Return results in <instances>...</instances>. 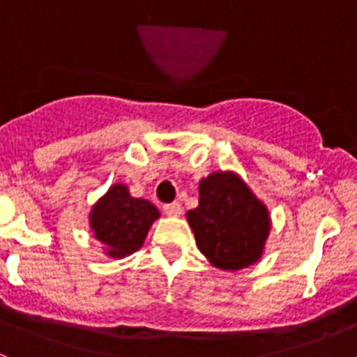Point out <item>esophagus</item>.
<instances>
[{"label": "esophagus", "mask_w": 357, "mask_h": 357, "mask_svg": "<svg viewBox=\"0 0 357 357\" xmlns=\"http://www.w3.org/2000/svg\"><path fill=\"white\" fill-rule=\"evenodd\" d=\"M164 213L168 214V216H173V218L181 216V214H182L181 204H178V202H173V204H166V206H164Z\"/></svg>", "instance_id": "34e87169"}]
</instances>
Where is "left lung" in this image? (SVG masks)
Segmentation results:
<instances>
[{
  "mask_svg": "<svg viewBox=\"0 0 357 357\" xmlns=\"http://www.w3.org/2000/svg\"><path fill=\"white\" fill-rule=\"evenodd\" d=\"M198 207L185 213L200 252L236 272L257 263L270 234V213L234 172H214L198 185Z\"/></svg>",
  "mask_w": 357,
  "mask_h": 357,
  "instance_id": "obj_1",
  "label": "left lung"
}]
</instances>
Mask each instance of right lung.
Masks as SVG:
<instances>
[{
  "mask_svg": "<svg viewBox=\"0 0 357 357\" xmlns=\"http://www.w3.org/2000/svg\"><path fill=\"white\" fill-rule=\"evenodd\" d=\"M159 216L153 204L130 197L125 184H114L93 206L89 225L94 238L105 245V254L123 259L143 247L151 223Z\"/></svg>",
  "mask_w": 357,
  "mask_h": 357,
  "instance_id": "obj_1",
  "label": "right lung"
}]
</instances>
